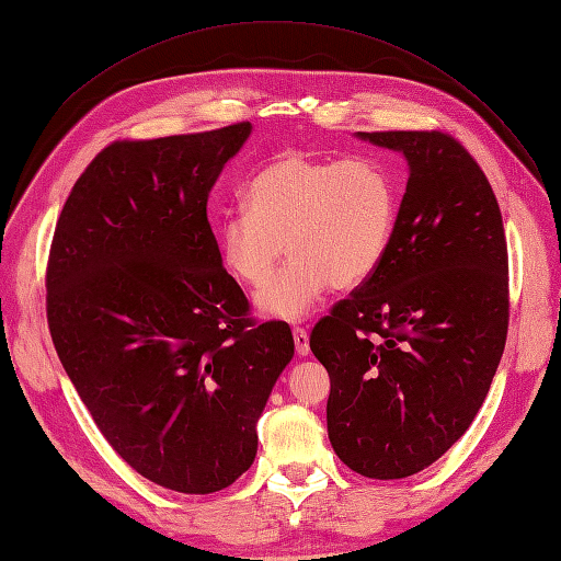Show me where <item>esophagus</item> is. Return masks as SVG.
Here are the masks:
<instances>
[{
    "instance_id": "obj_1",
    "label": "esophagus",
    "mask_w": 561,
    "mask_h": 561,
    "mask_svg": "<svg viewBox=\"0 0 561 561\" xmlns=\"http://www.w3.org/2000/svg\"><path fill=\"white\" fill-rule=\"evenodd\" d=\"M293 339H295V351L299 358H307V355L311 353V346H309V332L304 328H295L293 330Z\"/></svg>"
}]
</instances>
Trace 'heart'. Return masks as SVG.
<instances>
[{
  "label": "heart",
  "instance_id": "obj_1",
  "mask_svg": "<svg viewBox=\"0 0 561 561\" xmlns=\"http://www.w3.org/2000/svg\"><path fill=\"white\" fill-rule=\"evenodd\" d=\"M248 210L222 217L217 250L229 274L260 287L287 252L293 260L254 297L262 316L307 318L328 287L367 280L393 241L396 182L377 161L316 159L290 149L248 184Z\"/></svg>",
  "mask_w": 561,
  "mask_h": 561
}]
</instances>
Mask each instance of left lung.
Masks as SVG:
<instances>
[{"label":"left lung","instance_id":"1","mask_svg":"<svg viewBox=\"0 0 561 561\" xmlns=\"http://www.w3.org/2000/svg\"><path fill=\"white\" fill-rule=\"evenodd\" d=\"M410 168L393 241L311 332L334 454L371 480L428 468L472 423L507 334L503 219L480 165L437 130L355 133Z\"/></svg>","mask_w":561,"mask_h":561}]
</instances>
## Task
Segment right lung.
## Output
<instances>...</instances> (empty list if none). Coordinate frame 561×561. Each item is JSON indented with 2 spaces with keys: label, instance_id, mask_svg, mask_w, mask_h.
<instances>
[{
  "label": "right lung",
  "instance_id": "add662e5",
  "mask_svg": "<svg viewBox=\"0 0 561 561\" xmlns=\"http://www.w3.org/2000/svg\"><path fill=\"white\" fill-rule=\"evenodd\" d=\"M252 124L114 142L58 217L46 313L95 426L142 478L182 494L233 484L293 360L287 322L248 318L222 266L208 196Z\"/></svg>",
  "mask_w": 561,
  "mask_h": 561
}]
</instances>
